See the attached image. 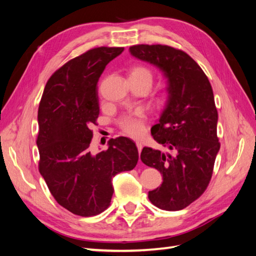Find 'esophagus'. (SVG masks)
Masks as SVG:
<instances>
[{
    "instance_id": "esophagus-1",
    "label": "esophagus",
    "mask_w": 256,
    "mask_h": 256,
    "mask_svg": "<svg viewBox=\"0 0 256 256\" xmlns=\"http://www.w3.org/2000/svg\"><path fill=\"white\" fill-rule=\"evenodd\" d=\"M136 147H138V154H140V152H142V148H143V144H142L141 142H138V141H136Z\"/></svg>"
}]
</instances>
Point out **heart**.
Segmentation results:
<instances>
[{"label":"heart","instance_id":"obj_1","mask_svg":"<svg viewBox=\"0 0 256 256\" xmlns=\"http://www.w3.org/2000/svg\"><path fill=\"white\" fill-rule=\"evenodd\" d=\"M130 74L146 78L150 83L152 82V74L148 68L138 65L131 69ZM146 116L142 110L122 115L118 120V125L124 132L131 136H140L145 130Z\"/></svg>","mask_w":256,"mask_h":256}]
</instances>
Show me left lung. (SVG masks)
Returning <instances> with one entry per match:
<instances>
[{"label":"left lung","instance_id":"8db88e82","mask_svg":"<svg viewBox=\"0 0 256 256\" xmlns=\"http://www.w3.org/2000/svg\"><path fill=\"white\" fill-rule=\"evenodd\" d=\"M129 50L136 58L157 66L168 79L166 104L152 136L168 152L144 147L141 160L164 177L160 187L148 192L150 202L164 210H180L208 187L220 150L212 85L182 50L166 44H136Z\"/></svg>","mask_w":256,"mask_h":256}]
</instances>
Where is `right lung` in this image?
<instances>
[{
    "instance_id": "right-lung-1",
    "label": "right lung",
    "mask_w": 256,
    "mask_h": 256,
    "mask_svg": "<svg viewBox=\"0 0 256 256\" xmlns=\"http://www.w3.org/2000/svg\"><path fill=\"white\" fill-rule=\"evenodd\" d=\"M122 47H99L68 60L46 84L38 108V168L56 202L70 212L92 216L104 212L113 196V177L134 168L136 143L111 138L109 148L92 154L90 127L99 115L97 83Z\"/></svg>"
}]
</instances>
